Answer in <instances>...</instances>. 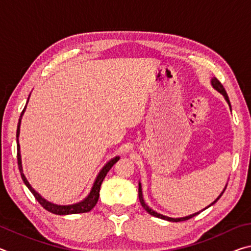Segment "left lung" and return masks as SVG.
<instances>
[{"label":"left lung","instance_id":"obj_1","mask_svg":"<svg viewBox=\"0 0 251 251\" xmlns=\"http://www.w3.org/2000/svg\"><path fill=\"white\" fill-rule=\"evenodd\" d=\"M211 84H212V86H214L216 90H217L219 93H222V94L225 96V99H226V100L228 101V104H229V106H230V101H229V99H228V95H227V93H226V91H225V88H224V86H223V84L219 82V80L216 78V77H214L211 79ZM230 108H231V106H230ZM226 189V188H225ZM225 189H224V192H225ZM224 192L220 194V196L216 199V201L211 203V205H214V203L218 201V199L222 197V195L224 194ZM138 197H139V201H141V205L143 206V208L144 209H145L148 214H151V216H155V217H157V218H161V219H165V220H168V222H175V223H178V222H185V220H188V219H190V218H193V217H195V216L196 215H198L199 212H196V214H194V215H190V216H187V217H184V218H171V217H166V216H163V215H160V214H158V212H156V211H154V210H151L150 207H148L146 203H145V201H144V199H143V194H142V187H141V184H139V187H138ZM211 205H209L208 207H210ZM207 207V208H208ZM206 209V208H205Z\"/></svg>","mask_w":251,"mask_h":251}]
</instances>
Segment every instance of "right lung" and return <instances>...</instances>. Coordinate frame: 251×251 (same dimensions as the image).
<instances>
[{
    "label": "right lung",
    "instance_id": "right-lung-1",
    "mask_svg": "<svg viewBox=\"0 0 251 251\" xmlns=\"http://www.w3.org/2000/svg\"><path fill=\"white\" fill-rule=\"evenodd\" d=\"M29 99V97H28ZM28 101V100H27ZM26 107V106H25ZM22 110V113H21V116H20V120H19V124H18V130H16V137L19 138V135H20V126H21V118H22V115L25 110ZM120 159V157H115V158H113L112 160H109L107 164L105 165L104 168L101 169L100 172L99 176H97L96 180L94 182V186H93V188L91 190L90 195H88L87 198H85L83 201H80L78 203H74V205H70V206H58V205H54V203H50L49 201H46L44 198H42L39 194H37L35 190H34L31 185L28 184V181L26 180V178H25L24 174H23V169H22V163H21V154H20V145H19V139H18V164H19V169H20V173H21V177H22V179L24 181V184L27 186V188L31 190V193L34 195V197L37 201L41 203V206L45 208L46 210L52 212V214H56V215H70V214H83V212H88L91 211L93 208L95 207V205L97 203V201H99V197H100V185L101 182H103L105 176L107 175V173L109 172V169L114 166V164L117 163V160Z\"/></svg>",
    "mask_w": 251,
    "mask_h": 251
}]
</instances>
